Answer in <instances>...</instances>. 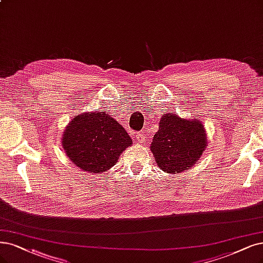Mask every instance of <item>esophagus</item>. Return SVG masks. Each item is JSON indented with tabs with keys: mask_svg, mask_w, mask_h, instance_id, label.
Returning a JSON list of instances; mask_svg holds the SVG:
<instances>
[{
	"mask_svg": "<svg viewBox=\"0 0 263 263\" xmlns=\"http://www.w3.org/2000/svg\"><path fill=\"white\" fill-rule=\"evenodd\" d=\"M135 141H137V143L141 144L145 141V137L142 133H137V134H135Z\"/></svg>",
	"mask_w": 263,
	"mask_h": 263,
	"instance_id": "1",
	"label": "esophagus"
}]
</instances>
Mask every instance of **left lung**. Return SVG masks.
<instances>
[{
	"label": "left lung",
	"instance_id": "left-lung-1",
	"mask_svg": "<svg viewBox=\"0 0 263 263\" xmlns=\"http://www.w3.org/2000/svg\"><path fill=\"white\" fill-rule=\"evenodd\" d=\"M207 142L206 130L198 119H183L176 114H166L160 118L151 151L162 171L180 173L197 162Z\"/></svg>",
	"mask_w": 263,
	"mask_h": 263
}]
</instances>
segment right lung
Returning a JSON list of instances; mask_svg holds the SVG:
<instances>
[{
	"instance_id": "obj_1",
	"label": "right lung",
	"mask_w": 263,
	"mask_h": 263,
	"mask_svg": "<svg viewBox=\"0 0 263 263\" xmlns=\"http://www.w3.org/2000/svg\"><path fill=\"white\" fill-rule=\"evenodd\" d=\"M62 144L76 166L99 174L115 166L132 140L110 115L96 110L76 116L64 131Z\"/></svg>"
}]
</instances>
